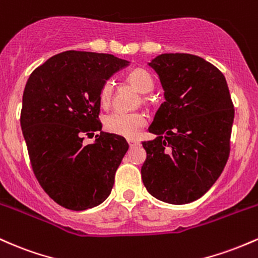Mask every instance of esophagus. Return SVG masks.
Masks as SVG:
<instances>
[{
  "label": "esophagus",
  "mask_w": 258,
  "mask_h": 258,
  "mask_svg": "<svg viewBox=\"0 0 258 258\" xmlns=\"http://www.w3.org/2000/svg\"><path fill=\"white\" fill-rule=\"evenodd\" d=\"M128 144L130 147H134L137 146V145H139V141L135 140V139H128Z\"/></svg>",
  "instance_id": "esophagus-1"
}]
</instances>
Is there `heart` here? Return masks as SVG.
I'll use <instances>...</instances> for the list:
<instances>
[{"label":"heart","instance_id":"heart-1","mask_svg":"<svg viewBox=\"0 0 258 258\" xmlns=\"http://www.w3.org/2000/svg\"><path fill=\"white\" fill-rule=\"evenodd\" d=\"M128 82L133 86L138 89L139 91L146 94L150 92L155 86L152 75L144 68L133 69L126 77ZM113 95V83L111 80H107L103 84L100 91V102L102 106H107L112 100ZM145 103H149V97L145 96L143 98ZM146 124V117L140 112H119L115 111L109 113L105 118V128L109 133L120 135L124 138H135L141 129Z\"/></svg>","mask_w":258,"mask_h":258}]
</instances>
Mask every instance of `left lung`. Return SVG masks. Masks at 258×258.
<instances>
[{
    "label": "left lung",
    "instance_id": "left-lung-1",
    "mask_svg": "<svg viewBox=\"0 0 258 258\" xmlns=\"http://www.w3.org/2000/svg\"><path fill=\"white\" fill-rule=\"evenodd\" d=\"M160 77L164 101L144 141L145 187L173 205L195 201L222 174L230 152L234 105L218 68L199 56L163 53L149 63Z\"/></svg>",
    "mask_w": 258,
    "mask_h": 258
}]
</instances>
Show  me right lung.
Instances as JSON below:
<instances>
[{
    "label": "right lung",
    "instance_id": "1",
    "mask_svg": "<svg viewBox=\"0 0 258 258\" xmlns=\"http://www.w3.org/2000/svg\"><path fill=\"white\" fill-rule=\"evenodd\" d=\"M129 64L113 54L66 51L37 67L23 94L20 125L34 174L54 202L72 211L102 204L129 145L101 132L100 91ZM100 131L95 143L84 135Z\"/></svg>",
    "mask_w": 258,
    "mask_h": 258
}]
</instances>
